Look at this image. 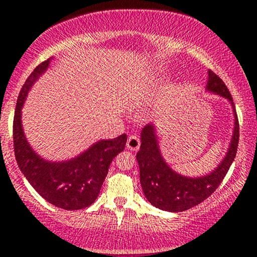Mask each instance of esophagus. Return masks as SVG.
<instances>
[{"label":"esophagus","instance_id":"34e87169","mask_svg":"<svg viewBox=\"0 0 257 257\" xmlns=\"http://www.w3.org/2000/svg\"><path fill=\"white\" fill-rule=\"evenodd\" d=\"M139 147H140V139L137 135H131L126 140V149L131 151H138Z\"/></svg>","mask_w":257,"mask_h":257}]
</instances>
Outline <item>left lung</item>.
Wrapping results in <instances>:
<instances>
[{
  "label": "left lung",
  "instance_id": "1",
  "mask_svg": "<svg viewBox=\"0 0 257 257\" xmlns=\"http://www.w3.org/2000/svg\"><path fill=\"white\" fill-rule=\"evenodd\" d=\"M208 76L206 89L228 100L234 112V129L229 149L216 169L200 178L180 175L174 172L162 157L155 126L147 124L141 132L140 151L137 153L141 187L147 200L162 210L180 213L202 203L219 187L234 161L239 141V123L234 102L222 79L211 70H209Z\"/></svg>",
  "mask_w": 257,
  "mask_h": 257
}]
</instances>
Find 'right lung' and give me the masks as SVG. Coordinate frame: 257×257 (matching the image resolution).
<instances>
[{
    "instance_id": "add662e5",
    "label": "right lung",
    "mask_w": 257,
    "mask_h": 257,
    "mask_svg": "<svg viewBox=\"0 0 257 257\" xmlns=\"http://www.w3.org/2000/svg\"><path fill=\"white\" fill-rule=\"evenodd\" d=\"M52 58L44 60L25 81L17 100L13 120L14 155L19 169L32 187L47 202L65 209L78 210L98 198L112 159L125 147L126 135L100 140L87 151L66 162L41 158L26 141L22 125V107L34 82L46 71Z\"/></svg>"
}]
</instances>
